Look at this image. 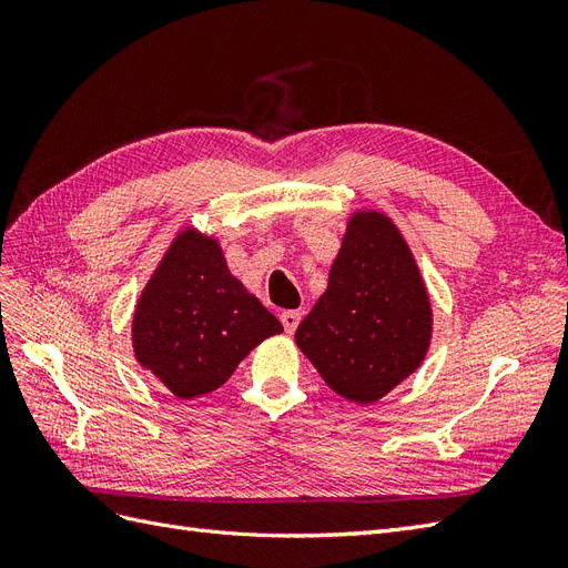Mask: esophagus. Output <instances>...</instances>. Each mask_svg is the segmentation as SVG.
<instances>
[{"label":"esophagus","mask_w":568,"mask_h":568,"mask_svg":"<svg viewBox=\"0 0 568 568\" xmlns=\"http://www.w3.org/2000/svg\"><path fill=\"white\" fill-rule=\"evenodd\" d=\"M280 320H282V324H284L286 334H294V332L298 329V324H301V313H298V311H284V313L280 315Z\"/></svg>","instance_id":"34e87169"}]
</instances>
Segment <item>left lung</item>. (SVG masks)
I'll list each match as a JSON object with an SVG mask.
<instances>
[{"label":"left lung","instance_id":"obj_1","mask_svg":"<svg viewBox=\"0 0 568 568\" xmlns=\"http://www.w3.org/2000/svg\"><path fill=\"white\" fill-rule=\"evenodd\" d=\"M432 334V298L405 236L386 213L355 211L296 346L341 398L372 405L419 369Z\"/></svg>","mask_w":568,"mask_h":568}]
</instances>
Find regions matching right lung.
<instances>
[{
	"label": "right lung",
	"mask_w": 568,
	"mask_h": 568,
	"mask_svg": "<svg viewBox=\"0 0 568 568\" xmlns=\"http://www.w3.org/2000/svg\"><path fill=\"white\" fill-rule=\"evenodd\" d=\"M284 326L227 267L213 234L180 230L134 305L132 351L180 400L209 395Z\"/></svg>",
	"instance_id": "add662e5"
}]
</instances>
